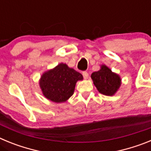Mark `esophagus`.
Instances as JSON below:
<instances>
[{"label":"esophagus","instance_id":"34e87169","mask_svg":"<svg viewBox=\"0 0 151 151\" xmlns=\"http://www.w3.org/2000/svg\"><path fill=\"white\" fill-rule=\"evenodd\" d=\"M82 76H83L84 78H85V79H87V78H88V73L87 72H82Z\"/></svg>","mask_w":151,"mask_h":151}]
</instances>
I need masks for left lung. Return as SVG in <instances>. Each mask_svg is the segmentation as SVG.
I'll return each mask as SVG.
<instances>
[{
  "instance_id": "obj_1",
  "label": "left lung",
  "mask_w": 151,
  "mask_h": 151,
  "mask_svg": "<svg viewBox=\"0 0 151 151\" xmlns=\"http://www.w3.org/2000/svg\"><path fill=\"white\" fill-rule=\"evenodd\" d=\"M91 78L98 91L107 96L115 94L121 84L118 75L113 73L106 66H102L99 71L92 73Z\"/></svg>"
}]
</instances>
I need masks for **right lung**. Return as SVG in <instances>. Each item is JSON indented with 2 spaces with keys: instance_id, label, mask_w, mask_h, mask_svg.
<instances>
[{
  "instance_id": "obj_1",
  "label": "right lung",
  "mask_w": 151,
  "mask_h": 151,
  "mask_svg": "<svg viewBox=\"0 0 151 151\" xmlns=\"http://www.w3.org/2000/svg\"><path fill=\"white\" fill-rule=\"evenodd\" d=\"M82 78L81 73L60 63L42 75L40 87L47 99L56 103L63 102L73 95L76 83Z\"/></svg>"
}]
</instances>
